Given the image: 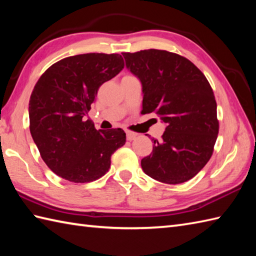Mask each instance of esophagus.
Here are the masks:
<instances>
[{
	"label": "esophagus",
	"mask_w": 256,
	"mask_h": 256,
	"mask_svg": "<svg viewBox=\"0 0 256 256\" xmlns=\"http://www.w3.org/2000/svg\"><path fill=\"white\" fill-rule=\"evenodd\" d=\"M136 136H138V135L135 134V133L126 132V140H133L136 138Z\"/></svg>",
	"instance_id": "1"
}]
</instances>
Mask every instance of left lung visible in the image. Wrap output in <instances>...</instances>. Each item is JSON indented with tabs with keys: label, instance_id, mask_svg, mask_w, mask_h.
<instances>
[{
	"label": "left lung",
	"instance_id": "1",
	"mask_svg": "<svg viewBox=\"0 0 256 256\" xmlns=\"http://www.w3.org/2000/svg\"><path fill=\"white\" fill-rule=\"evenodd\" d=\"M125 66L142 84V113L166 124L162 140L140 160L146 175L164 184L189 180L202 170L219 132L216 102L204 74L187 58L166 50L123 52Z\"/></svg>",
	"mask_w": 256,
	"mask_h": 256
}]
</instances>
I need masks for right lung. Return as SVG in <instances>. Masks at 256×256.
Returning a JSON list of instances; mask_svg holds the SVG:
<instances>
[{
	"label": "right lung",
	"instance_id": "1",
	"mask_svg": "<svg viewBox=\"0 0 256 256\" xmlns=\"http://www.w3.org/2000/svg\"><path fill=\"white\" fill-rule=\"evenodd\" d=\"M118 54L64 58L42 74L30 99V130L42 160L66 180L90 182L106 175L125 144L122 128L96 130L84 121L100 86L121 72Z\"/></svg>",
	"mask_w": 256,
	"mask_h": 256
}]
</instances>
